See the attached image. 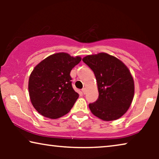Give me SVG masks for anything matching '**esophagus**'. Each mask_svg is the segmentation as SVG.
Masks as SVG:
<instances>
[{"label": "esophagus", "mask_w": 159, "mask_h": 159, "mask_svg": "<svg viewBox=\"0 0 159 159\" xmlns=\"http://www.w3.org/2000/svg\"><path fill=\"white\" fill-rule=\"evenodd\" d=\"M82 93H84V94H85V93H86V89H85V88H83V89H82Z\"/></svg>", "instance_id": "obj_1"}]
</instances>
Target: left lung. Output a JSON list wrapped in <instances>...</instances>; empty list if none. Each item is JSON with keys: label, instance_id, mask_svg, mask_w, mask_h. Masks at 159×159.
<instances>
[{"label": "left lung", "instance_id": "8db88e82", "mask_svg": "<svg viewBox=\"0 0 159 159\" xmlns=\"http://www.w3.org/2000/svg\"><path fill=\"white\" fill-rule=\"evenodd\" d=\"M95 74L99 95L89 104L93 115L103 121L116 120L131 105L134 93L133 77L124 63L106 53L82 58Z\"/></svg>", "mask_w": 159, "mask_h": 159}]
</instances>
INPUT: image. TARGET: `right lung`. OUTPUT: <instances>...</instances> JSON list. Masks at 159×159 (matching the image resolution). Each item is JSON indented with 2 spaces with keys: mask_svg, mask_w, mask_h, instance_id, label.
Instances as JSON below:
<instances>
[{
  "mask_svg": "<svg viewBox=\"0 0 159 159\" xmlns=\"http://www.w3.org/2000/svg\"><path fill=\"white\" fill-rule=\"evenodd\" d=\"M81 59L61 52L48 56L34 67L28 89L31 103L39 114L54 119L70 111L79 98L71 86L70 71Z\"/></svg>",
  "mask_w": 159,
  "mask_h": 159,
  "instance_id": "right-lung-1",
  "label": "right lung"
}]
</instances>
